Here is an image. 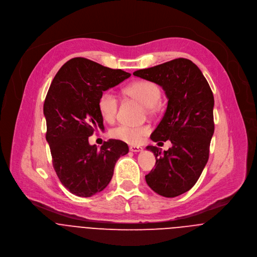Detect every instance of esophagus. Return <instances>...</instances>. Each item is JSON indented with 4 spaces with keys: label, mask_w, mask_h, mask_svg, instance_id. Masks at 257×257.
<instances>
[{
    "label": "esophagus",
    "mask_w": 257,
    "mask_h": 257,
    "mask_svg": "<svg viewBox=\"0 0 257 257\" xmlns=\"http://www.w3.org/2000/svg\"><path fill=\"white\" fill-rule=\"evenodd\" d=\"M130 151H131V152H134V153H137V152L143 151V148L140 147V146H131V147H130Z\"/></svg>",
    "instance_id": "obj_1"
}]
</instances>
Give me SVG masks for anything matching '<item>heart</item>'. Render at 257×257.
Masks as SVG:
<instances>
[{"label": "heart", "instance_id": "b5f03b06", "mask_svg": "<svg viewBox=\"0 0 257 257\" xmlns=\"http://www.w3.org/2000/svg\"><path fill=\"white\" fill-rule=\"evenodd\" d=\"M124 93L140 101L149 112L156 109L157 103L161 99V89L154 82L148 80H139L124 89ZM118 108V100L113 92H103L98 100V109L100 115L105 121L111 122L114 120ZM150 127L148 125H127L120 124L109 132L111 138L131 144L137 145L142 139L149 135Z\"/></svg>", "mask_w": 257, "mask_h": 257}]
</instances>
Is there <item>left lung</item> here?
Returning <instances> with one entry per match:
<instances>
[{
    "instance_id": "8db88e82",
    "label": "left lung",
    "mask_w": 257,
    "mask_h": 257,
    "mask_svg": "<svg viewBox=\"0 0 257 257\" xmlns=\"http://www.w3.org/2000/svg\"><path fill=\"white\" fill-rule=\"evenodd\" d=\"M135 76L159 84L168 97L166 112L151 136L172 147L148 146L156 167L146 181L157 194L174 198L189 191L198 181L209 159L214 134V96L201 70L191 60L178 58L134 72Z\"/></svg>"
}]
</instances>
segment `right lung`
<instances>
[{"mask_svg":"<svg viewBox=\"0 0 257 257\" xmlns=\"http://www.w3.org/2000/svg\"><path fill=\"white\" fill-rule=\"evenodd\" d=\"M131 76L86 58H72L55 75L44 101L46 141L62 185L79 197H91L110 182L116 161L128 153L125 143H88L97 127L104 130L98 100L103 91Z\"/></svg>","mask_w":257,"mask_h":257,"instance_id":"add662e5","label":"right lung"}]
</instances>
